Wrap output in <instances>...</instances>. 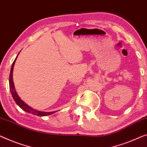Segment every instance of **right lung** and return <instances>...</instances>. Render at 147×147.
I'll use <instances>...</instances> for the list:
<instances>
[{"instance_id":"right-lung-1","label":"right lung","mask_w":147,"mask_h":147,"mask_svg":"<svg viewBox=\"0 0 147 147\" xmlns=\"http://www.w3.org/2000/svg\"><path fill=\"white\" fill-rule=\"evenodd\" d=\"M19 55V53H18ZM18 57V56H17ZM16 57V58H17ZM16 58L15 59V60L14 62L12 63V67H11V70H10V78H9V85H10V90L11 92V94H12V96L13 97V99L14 100L15 102L16 103L18 106L20 108H22L24 111H26V112L32 113L34 115H36L38 116H46V115H51L52 113H53L56 111H51V112H44V111H38L36 110V109H33L31 107L28 106L26 104V103L22 101L18 95L17 94L16 90H15V88H14V82H13V79H12V72H13V69H14V65L15 63V61L16 60Z\"/></svg>"}]
</instances>
